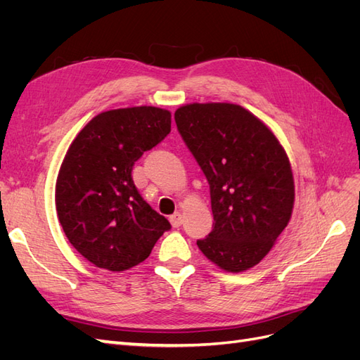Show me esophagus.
<instances>
[{"mask_svg":"<svg viewBox=\"0 0 360 360\" xmlns=\"http://www.w3.org/2000/svg\"><path fill=\"white\" fill-rule=\"evenodd\" d=\"M169 222L174 228H179L181 224H183V219H181V214L179 212H176L174 214L169 216Z\"/></svg>","mask_w":360,"mask_h":360,"instance_id":"esophagus-1","label":"esophagus"}]
</instances>
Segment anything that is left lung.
<instances>
[{"label": "left lung", "instance_id": "1", "mask_svg": "<svg viewBox=\"0 0 360 360\" xmlns=\"http://www.w3.org/2000/svg\"><path fill=\"white\" fill-rule=\"evenodd\" d=\"M174 118L210 186L213 230L198 248L226 271L254 267L291 217L294 180L285 150L238 105L191 103Z\"/></svg>", "mask_w": 360, "mask_h": 360}]
</instances>
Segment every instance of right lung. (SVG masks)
I'll return each instance as SVG.
<instances>
[{
  "label": "right lung",
  "mask_w": 360,
  "mask_h": 360,
  "mask_svg": "<svg viewBox=\"0 0 360 360\" xmlns=\"http://www.w3.org/2000/svg\"><path fill=\"white\" fill-rule=\"evenodd\" d=\"M169 132V111L123 108L96 115L70 144L57 179L58 221L96 267L123 271L143 263L171 230L132 179L135 162Z\"/></svg>",
  "instance_id": "obj_1"
}]
</instances>
